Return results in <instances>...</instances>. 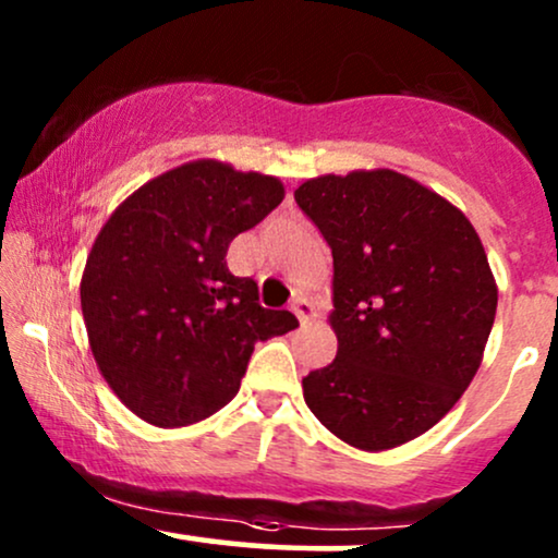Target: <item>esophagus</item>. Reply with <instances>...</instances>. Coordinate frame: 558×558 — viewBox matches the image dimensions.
Wrapping results in <instances>:
<instances>
[{"label": "esophagus", "mask_w": 558, "mask_h": 558, "mask_svg": "<svg viewBox=\"0 0 558 558\" xmlns=\"http://www.w3.org/2000/svg\"><path fill=\"white\" fill-rule=\"evenodd\" d=\"M291 312H293V315L299 317V323H301V325H306V323H310L312 317H315V306H312V304H310V299H304V296H296V299H293Z\"/></svg>", "instance_id": "esophagus-1"}]
</instances>
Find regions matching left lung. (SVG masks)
Wrapping results in <instances>:
<instances>
[{
  "label": "left lung",
  "instance_id": "8db88e82",
  "mask_svg": "<svg viewBox=\"0 0 558 558\" xmlns=\"http://www.w3.org/2000/svg\"><path fill=\"white\" fill-rule=\"evenodd\" d=\"M332 252L338 354L301 380L343 444L388 451L438 425L477 375L498 286L459 207L403 172L310 178L293 191Z\"/></svg>",
  "mask_w": 558,
  "mask_h": 558
}]
</instances>
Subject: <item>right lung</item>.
Instances as JSON below:
<instances>
[{"instance_id":"add662e5","label":"right lung","mask_w":558,"mask_h":558,"mask_svg":"<svg viewBox=\"0 0 558 558\" xmlns=\"http://www.w3.org/2000/svg\"><path fill=\"white\" fill-rule=\"evenodd\" d=\"M286 196L280 178L194 159L133 191L81 275L88 345L112 393L155 427L213 417L239 393L254 343L299 328L262 310L228 246Z\"/></svg>"}]
</instances>
